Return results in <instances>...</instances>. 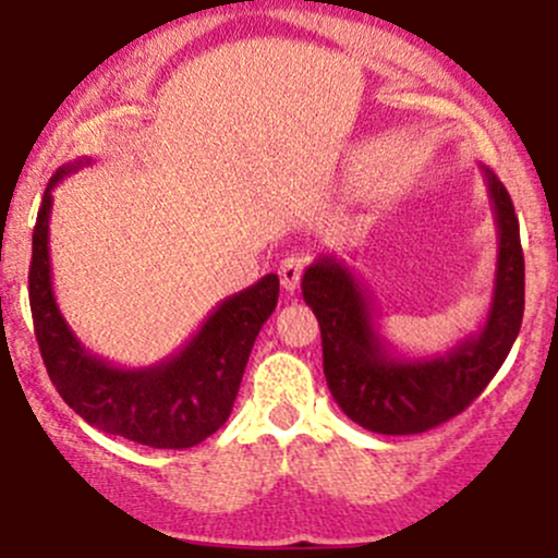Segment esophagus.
<instances>
[{
    "label": "esophagus",
    "instance_id": "esophagus-1",
    "mask_svg": "<svg viewBox=\"0 0 558 558\" xmlns=\"http://www.w3.org/2000/svg\"><path fill=\"white\" fill-rule=\"evenodd\" d=\"M301 272H304V259L296 257V254H291V257H286L283 262H280L278 275H280V283H283L286 291H291V293L296 291Z\"/></svg>",
    "mask_w": 558,
    "mask_h": 558
}]
</instances>
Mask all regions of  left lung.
I'll return each mask as SVG.
<instances>
[{
  "label": "left lung",
  "instance_id": "1",
  "mask_svg": "<svg viewBox=\"0 0 558 558\" xmlns=\"http://www.w3.org/2000/svg\"><path fill=\"white\" fill-rule=\"evenodd\" d=\"M498 228L490 310L475 336L438 356H403L377 330V312L345 262L319 257L301 280L323 332L328 388L349 420L380 435L425 433L457 417L483 393L520 336L524 257L520 220L496 172L480 165Z\"/></svg>",
  "mask_w": 558,
  "mask_h": 558
}]
</instances>
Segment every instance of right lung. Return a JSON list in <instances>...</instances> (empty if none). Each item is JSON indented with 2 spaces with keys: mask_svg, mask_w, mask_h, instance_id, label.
Wrapping results in <instances>:
<instances>
[{
  "mask_svg": "<svg viewBox=\"0 0 558 558\" xmlns=\"http://www.w3.org/2000/svg\"><path fill=\"white\" fill-rule=\"evenodd\" d=\"M83 165L92 159H75L54 172L34 228L28 299L49 380L68 407L99 430L151 448L202 444L230 417L252 345L278 304V275L222 299L181 351L151 367H118L92 354L57 306L49 262L52 191Z\"/></svg>",
  "mask_w": 558,
  "mask_h": 558,
  "instance_id": "add662e5",
  "label": "right lung"
}]
</instances>
